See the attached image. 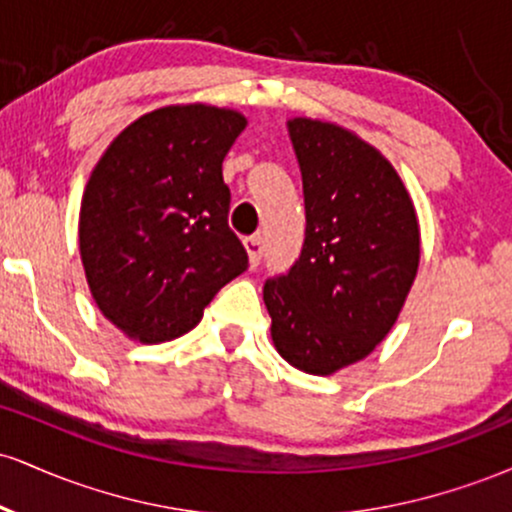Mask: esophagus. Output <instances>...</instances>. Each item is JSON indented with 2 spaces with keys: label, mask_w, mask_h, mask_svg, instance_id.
Instances as JSON below:
<instances>
[{
  "label": "esophagus",
  "mask_w": 512,
  "mask_h": 512,
  "mask_svg": "<svg viewBox=\"0 0 512 512\" xmlns=\"http://www.w3.org/2000/svg\"><path fill=\"white\" fill-rule=\"evenodd\" d=\"M245 250H248L252 267H257V264H260V260H262L264 238L262 236H248V238H245Z\"/></svg>",
  "instance_id": "esophagus-1"
}]
</instances>
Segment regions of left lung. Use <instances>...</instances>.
<instances>
[{
	"instance_id": "8db88e82",
	"label": "left lung",
	"mask_w": 512,
	"mask_h": 512,
	"mask_svg": "<svg viewBox=\"0 0 512 512\" xmlns=\"http://www.w3.org/2000/svg\"><path fill=\"white\" fill-rule=\"evenodd\" d=\"M305 240L286 274L264 281L276 351L330 375L366 358L395 325L419 269L407 187L373 146L330 122L296 117Z\"/></svg>"
}]
</instances>
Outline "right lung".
<instances>
[{
    "label": "right lung",
    "mask_w": 512,
    "mask_h": 512,
    "mask_svg": "<svg viewBox=\"0 0 512 512\" xmlns=\"http://www.w3.org/2000/svg\"><path fill=\"white\" fill-rule=\"evenodd\" d=\"M243 129L236 110L168 105L132 122L93 168L81 262L101 313L127 337L158 344L190 332L248 269L221 170Z\"/></svg>",
    "instance_id": "right-lung-1"
}]
</instances>
